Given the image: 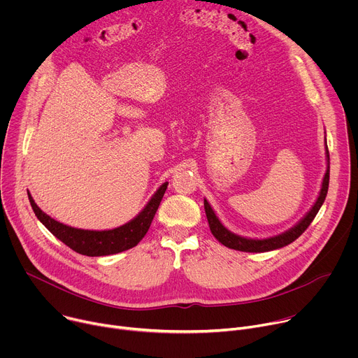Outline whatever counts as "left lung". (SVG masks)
<instances>
[{"label": "left lung", "mask_w": 358, "mask_h": 358, "mask_svg": "<svg viewBox=\"0 0 358 358\" xmlns=\"http://www.w3.org/2000/svg\"><path fill=\"white\" fill-rule=\"evenodd\" d=\"M326 155H327V170L322 182V189L320 194L315 202V206L312 207V210L306 214V217L293 228H290L289 231L278 235V236H272V238H266V239H250V238H243L239 235L232 234L231 231H228L221 221L218 220V217L215 215L214 210L211 208V206L208 203L207 199H203V208H206V214H207V220L210 224V229L213 232V235L227 248L235 249V250H242V252H268V250H273V249H279L283 248L289 243H292L293 241H296L308 227L312 224V221L315 220V217L317 215L320 207L323 206V202L326 199L327 195V189H329V178H330V156H329V148L326 144Z\"/></svg>", "instance_id": "left-lung-1"}]
</instances>
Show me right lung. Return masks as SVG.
Masks as SVG:
<instances>
[{"instance_id": "right-lung-1", "label": "right lung", "mask_w": 358, "mask_h": 358, "mask_svg": "<svg viewBox=\"0 0 358 358\" xmlns=\"http://www.w3.org/2000/svg\"><path fill=\"white\" fill-rule=\"evenodd\" d=\"M167 185L169 182H164L156 191V194L151 196L147 206L134 220L109 231H87L64 225L42 213L29 192L28 198L36 218L50 231V234H54V236L62 241L66 246L80 255H86V257H106V255L127 250L136 246L144 238L152 218H155L159 210Z\"/></svg>"}]
</instances>
